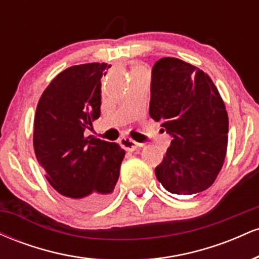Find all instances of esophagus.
<instances>
[{"label": "esophagus", "instance_id": "obj_1", "mask_svg": "<svg viewBox=\"0 0 259 259\" xmlns=\"http://www.w3.org/2000/svg\"><path fill=\"white\" fill-rule=\"evenodd\" d=\"M120 145L124 150L129 151V152H133V151L138 150V148L140 147V144H138L136 141H134V140L130 138L120 139Z\"/></svg>", "mask_w": 259, "mask_h": 259}]
</instances>
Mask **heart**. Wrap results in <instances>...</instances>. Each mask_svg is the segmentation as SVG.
Masks as SVG:
<instances>
[{
	"mask_svg": "<svg viewBox=\"0 0 259 259\" xmlns=\"http://www.w3.org/2000/svg\"><path fill=\"white\" fill-rule=\"evenodd\" d=\"M138 70H144V69H142V68H138Z\"/></svg>",
	"mask_w": 259,
	"mask_h": 259,
	"instance_id": "obj_1",
	"label": "heart"
}]
</instances>
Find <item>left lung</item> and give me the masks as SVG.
Masks as SVG:
<instances>
[{"label": "left lung", "instance_id": "8db88e82", "mask_svg": "<svg viewBox=\"0 0 259 259\" xmlns=\"http://www.w3.org/2000/svg\"><path fill=\"white\" fill-rule=\"evenodd\" d=\"M150 115L171 135L156 177L174 195H194L214 183L224 164L229 119L207 73L174 57L152 69Z\"/></svg>", "mask_w": 259, "mask_h": 259}]
</instances>
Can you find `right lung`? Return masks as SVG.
<instances>
[{
    "mask_svg": "<svg viewBox=\"0 0 259 259\" xmlns=\"http://www.w3.org/2000/svg\"><path fill=\"white\" fill-rule=\"evenodd\" d=\"M111 65L86 63L52 79L38 100L34 150L53 189L80 209L111 200L125 151L115 142L85 138L101 114V78Z\"/></svg>",
    "mask_w": 259,
    "mask_h": 259,
    "instance_id": "right-lung-1",
    "label": "right lung"
}]
</instances>
